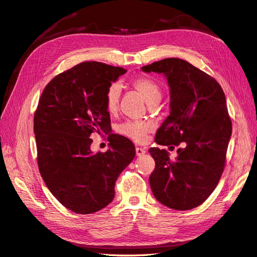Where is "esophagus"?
Returning a JSON list of instances; mask_svg holds the SVG:
<instances>
[{
  "instance_id": "34e87169",
  "label": "esophagus",
  "mask_w": 257,
  "mask_h": 257,
  "mask_svg": "<svg viewBox=\"0 0 257 257\" xmlns=\"http://www.w3.org/2000/svg\"><path fill=\"white\" fill-rule=\"evenodd\" d=\"M147 152V150L145 148H141V147H136V155L137 157H142L145 153Z\"/></svg>"
}]
</instances>
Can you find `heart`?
<instances>
[{
  "label": "heart",
  "mask_w": 257,
  "mask_h": 257,
  "mask_svg": "<svg viewBox=\"0 0 257 257\" xmlns=\"http://www.w3.org/2000/svg\"><path fill=\"white\" fill-rule=\"evenodd\" d=\"M133 88L141 94L147 104L159 103L162 97L161 87L157 81L149 78V77H141L133 81ZM121 89L119 84H111L107 90L105 96V105L107 111L113 114L119 108ZM151 126L149 123L141 121H127L123 123L119 127V132L124 136H126L137 143H142L146 139L147 133L150 131Z\"/></svg>",
  "instance_id": "1"
}]
</instances>
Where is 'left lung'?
<instances>
[{
    "instance_id": "obj_1",
    "label": "left lung",
    "mask_w": 257,
    "mask_h": 257,
    "mask_svg": "<svg viewBox=\"0 0 257 257\" xmlns=\"http://www.w3.org/2000/svg\"><path fill=\"white\" fill-rule=\"evenodd\" d=\"M163 74L169 87V115L157 132L155 142L178 146V157L150 148L155 168L149 178L154 197L175 210H190L210 196L222 176L231 136L226 98L215 79L178 58L142 67Z\"/></svg>"
}]
</instances>
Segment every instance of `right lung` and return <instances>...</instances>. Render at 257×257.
Here are the masks:
<instances>
[{"label": "right lung", "instance_id": "right-lung-1", "mask_svg": "<svg viewBox=\"0 0 257 257\" xmlns=\"http://www.w3.org/2000/svg\"><path fill=\"white\" fill-rule=\"evenodd\" d=\"M125 73L83 62L54 77L38 102L34 134L40 173L52 195L76 213H94L109 205L116 179L135 158L133 143L116 134H109L105 153L91 150V134L111 130L105 96Z\"/></svg>", "mask_w": 257, "mask_h": 257}]
</instances>
